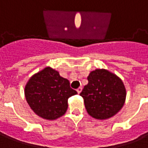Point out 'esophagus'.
<instances>
[{"label":"esophagus","instance_id":"obj_1","mask_svg":"<svg viewBox=\"0 0 148 148\" xmlns=\"http://www.w3.org/2000/svg\"><path fill=\"white\" fill-rule=\"evenodd\" d=\"M82 87H78V88H77L76 90H77V93H80L81 91H82Z\"/></svg>","mask_w":148,"mask_h":148}]
</instances>
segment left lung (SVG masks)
Returning a JSON list of instances; mask_svg holds the SVG:
<instances>
[{"mask_svg":"<svg viewBox=\"0 0 148 148\" xmlns=\"http://www.w3.org/2000/svg\"><path fill=\"white\" fill-rule=\"evenodd\" d=\"M80 95L87 112L97 120L113 116L124 106L126 90L121 78L105 69L91 71Z\"/></svg>","mask_w":148,"mask_h":148,"instance_id":"left-lung-1","label":"left lung"}]
</instances>
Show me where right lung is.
<instances>
[{
	"label": "right lung",
	"instance_id": "1",
	"mask_svg": "<svg viewBox=\"0 0 148 148\" xmlns=\"http://www.w3.org/2000/svg\"><path fill=\"white\" fill-rule=\"evenodd\" d=\"M77 93L66 78L49 66L32 75L24 88L31 109L39 116L50 121L63 116L67 110L68 98Z\"/></svg>",
	"mask_w": 148,
	"mask_h": 148
}]
</instances>
